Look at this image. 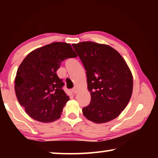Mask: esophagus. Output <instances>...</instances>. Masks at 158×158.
<instances>
[{
  "mask_svg": "<svg viewBox=\"0 0 158 158\" xmlns=\"http://www.w3.org/2000/svg\"><path fill=\"white\" fill-rule=\"evenodd\" d=\"M72 92H73L74 94H76V93H77V92H78V89H77V87L73 88V89H72Z\"/></svg>",
  "mask_w": 158,
  "mask_h": 158,
  "instance_id": "1",
  "label": "esophagus"
}]
</instances>
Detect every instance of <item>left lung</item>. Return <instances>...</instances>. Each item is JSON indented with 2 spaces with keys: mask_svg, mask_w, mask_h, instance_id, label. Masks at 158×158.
<instances>
[{
  "mask_svg": "<svg viewBox=\"0 0 158 158\" xmlns=\"http://www.w3.org/2000/svg\"><path fill=\"white\" fill-rule=\"evenodd\" d=\"M73 47L86 70L91 100L83 108L89 121L102 123L116 118L126 107L133 89V77L126 62L114 48L93 42Z\"/></svg>",
  "mask_w": 158,
  "mask_h": 158,
  "instance_id": "1",
  "label": "left lung"
}]
</instances>
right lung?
<instances>
[{
    "mask_svg": "<svg viewBox=\"0 0 158 158\" xmlns=\"http://www.w3.org/2000/svg\"><path fill=\"white\" fill-rule=\"evenodd\" d=\"M77 56L70 44L57 42L31 52L20 64L15 81V93L32 118L51 123L60 117L69 98L56 72L62 61Z\"/></svg>",
    "mask_w": 158,
    "mask_h": 158,
    "instance_id": "1",
    "label": "right lung"
}]
</instances>
